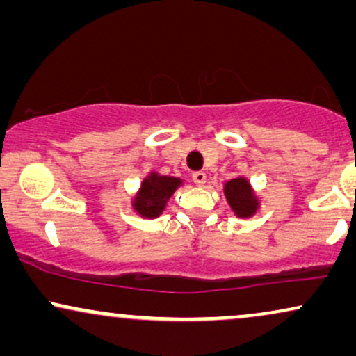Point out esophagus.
<instances>
[{"instance_id": "1", "label": "esophagus", "mask_w": 356, "mask_h": 356, "mask_svg": "<svg viewBox=\"0 0 356 356\" xmlns=\"http://www.w3.org/2000/svg\"><path fill=\"white\" fill-rule=\"evenodd\" d=\"M192 181H193V184H195V186L202 187L207 181V175L204 172H200V170H199V172H193L192 174Z\"/></svg>"}]
</instances>
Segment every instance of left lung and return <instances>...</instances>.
Returning a JSON list of instances; mask_svg holds the SVG:
<instances>
[{
	"label": "left lung",
	"instance_id": "obj_1",
	"mask_svg": "<svg viewBox=\"0 0 356 356\" xmlns=\"http://www.w3.org/2000/svg\"><path fill=\"white\" fill-rule=\"evenodd\" d=\"M225 195H227L228 204L238 217H251L258 209V200H256L250 182L245 177L232 179L225 184Z\"/></svg>",
	"mask_w": 356,
	"mask_h": 356
}]
</instances>
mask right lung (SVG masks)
Here are the masks:
<instances>
[{"instance_id":"right-lung-1","label":"right lung","mask_w":356,"mask_h":356,"mask_svg":"<svg viewBox=\"0 0 356 356\" xmlns=\"http://www.w3.org/2000/svg\"><path fill=\"white\" fill-rule=\"evenodd\" d=\"M179 184H181V179L152 172L149 177H146L143 181L141 191H139L136 199H134L133 207L143 217H159V213H163L169 197L179 187Z\"/></svg>"}]
</instances>
